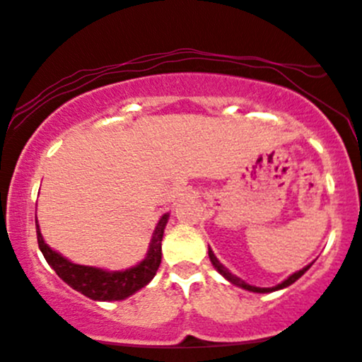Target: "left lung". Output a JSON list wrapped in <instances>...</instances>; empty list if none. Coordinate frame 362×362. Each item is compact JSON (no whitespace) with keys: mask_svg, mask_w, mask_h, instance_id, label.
I'll use <instances>...</instances> for the list:
<instances>
[{"mask_svg":"<svg viewBox=\"0 0 362 362\" xmlns=\"http://www.w3.org/2000/svg\"><path fill=\"white\" fill-rule=\"evenodd\" d=\"M209 259H211V263H213V266H214V268H216L218 269V272H220L221 273V275H223L225 278H226V280H230V281H232V284L233 285H239V287H242V288H245V291H251V292H259V293H264V292H273V291H280V288H285V287H288V285H292L293 284V281H296V280H299V278L300 276H303L304 275V273L305 272H308V269L309 268H311V264H308V266H305V268H303V269H299V272H297V273H293V275H291V276H288L287 278V280H285V281H281V284H278L276 285V287H269V288H259V287H254V285H249V284H245V281L244 280H240V278L239 276H235V275H232V273H230L228 272V269H226L225 268V266L223 264H221L220 263V261H218L216 259V256H214V254H213V251H211V249H209Z\"/></svg>","mask_w":362,"mask_h":362,"instance_id":"left-lung-1","label":"left lung"}]
</instances>
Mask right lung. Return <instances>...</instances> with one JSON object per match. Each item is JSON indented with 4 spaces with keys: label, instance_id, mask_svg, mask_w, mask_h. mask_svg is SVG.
I'll use <instances>...</instances> for the list:
<instances>
[{
    "label": "right lung",
    "instance_id": "obj_1",
    "mask_svg": "<svg viewBox=\"0 0 362 362\" xmlns=\"http://www.w3.org/2000/svg\"><path fill=\"white\" fill-rule=\"evenodd\" d=\"M166 221H168V214L161 218L156 230H154L148 257L141 264L125 269V272H105V269L93 268V266L70 263L62 254L47 247L46 242L42 240L41 232H39L37 221H35V230H37L39 249H41L47 264L74 291L84 293L86 297L93 300H122L125 297L132 296L134 292H137L144 285H148L151 278L156 275L161 263V240Z\"/></svg>",
    "mask_w": 362,
    "mask_h": 362
}]
</instances>
